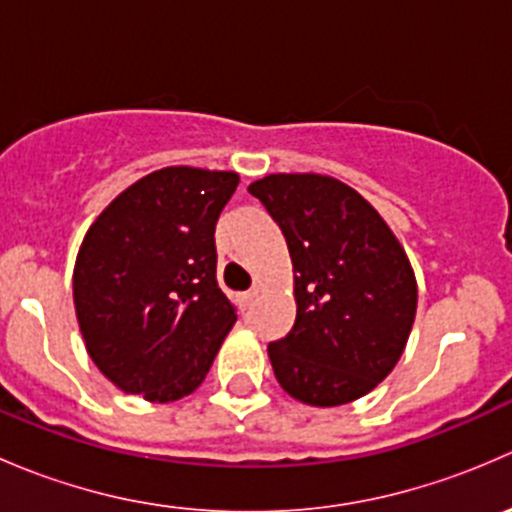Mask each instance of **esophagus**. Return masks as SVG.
<instances>
[{
	"instance_id": "1",
	"label": "esophagus",
	"mask_w": 512,
	"mask_h": 512,
	"mask_svg": "<svg viewBox=\"0 0 512 512\" xmlns=\"http://www.w3.org/2000/svg\"><path fill=\"white\" fill-rule=\"evenodd\" d=\"M255 297H257V289H247V292H242L240 297H237V302H240L242 309H247L252 302H255Z\"/></svg>"
}]
</instances>
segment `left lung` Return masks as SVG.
<instances>
[{"label": "left lung", "mask_w": 512, "mask_h": 512, "mask_svg": "<svg viewBox=\"0 0 512 512\" xmlns=\"http://www.w3.org/2000/svg\"><path fill=\"white\" fill-rule=\"evenodd\" d=\"M280 225L294 267L297 317L267 344L277 381L309 406L369 394L401 359L416 317L404 247L356 190L329 175L277 173L252 183Z\"/></svg>", "instance_id": "left-lung-1"}]
</instances>
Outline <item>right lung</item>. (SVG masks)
<instances>
[{"instance_id": "1", "label": "right lung", "mask_w": 512, "mask_h": 512, "mask_svg": "<svg viewBox=\"0 0 512 512\" xmlns=\"http://www.w3.org/2000/svg\"><path fill=\"white\" fill-rule=\"evenodd\" d=\"M237 183L225 170H156L86 232L76 317L94 364L126 394L175 401L213 366L237 319L215 280V223Z\"/></svg>"}]
</instances>
